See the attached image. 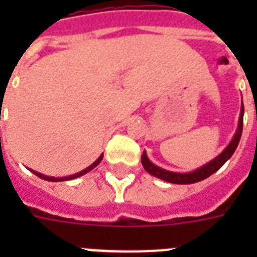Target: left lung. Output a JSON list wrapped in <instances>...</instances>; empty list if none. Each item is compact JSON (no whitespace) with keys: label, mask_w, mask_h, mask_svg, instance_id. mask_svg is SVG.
<instances>
[{"label":"left lung","mask_w":257,"mask_h":257,"mask_svg":"<svg viewBox=\"0 0 257 257\" xmlns=\"http://www.w3.org/2000/svg\"><path fill=\"white\" fill-rule=\"evenodd\" d=\"M243 116H244V105L243 100H241V110H240V117H239V124H237V129H236V133L233 139L231 140V143L227 145V148L224 149L223 152L220 153L219 156H216L213 160H211L209 163H207L203 167L195 169L192 172H187V173H180V172H172L167 171V169H163L160 167H157L149 160L148 156H147V152L143 153L141 156V164L144 167V169L148 172L149 175L155 176L157 179L164 180L167 183L172 184H193L199 183L201 180L207 179L211 175H213L215 172L219 171L221 167H223L225 163H227L231 156L233 155V152L237 148L239 145L240 137H241V132H243Z\"/></svg>","instance_id":"obj_1"}]
</instances>
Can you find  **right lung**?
I'll return each mask as SVG.
<instances>
[{"instance_id":"right-lung-1","label":"right lung","mask_w":257,"mask_h":257,"mask_svg":"<svg viewBox=\"0 0 257 257\" xmlns=\"http://www.w3.org/2000/svg\"><path fill=\"white\" fill-rule=\"evenodd\" d=\"M102 156H104V155H101V156L98 157V159H97V160L94 161V163H93L92 165H89L88 168H85V169H84V171L78 172V173H74V175L65 176V177H50V176L42 175V173H40V172H37V171H33V169H30V171L33 172V173H34V175H36V176H38L40 179L46 180V181H53V183H57V181H68V180L77 179V177H80V176H82V175H85V173H88L89 171H92L93 168H96L97 165H98V164H100V163H101V160H102Z\"/></svg>"}]
</instances>
